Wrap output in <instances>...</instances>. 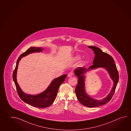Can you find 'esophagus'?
Instances as JSON below:
<instances>
[{"label":"esophagus","instance_id":"34e87169","mask_svg":"<svg viewBox=\"0 0 131 131\" xmlns=\"http://www.w3.org/2000/svg\"><path fill=\"white\" fill-rule=\"evenodd\" d=\"M68 75L69 77H71L72 75H73V73H72V72H70V73H69L68 74Z\"/></svg>","mask_w":131,"mask_h":131}]
</instances>
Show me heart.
Wrapping results in <instances>:
<instances>
[{"instance_id":"1","label":"heart","mask_w":131,"mask_h":131,"mask_svg":"<svg viewBox=\"0 0 131 131\" xmlns=\"http://www.w3.org/2000/svg\"><path fill=\"white\" fill-rule=\"evenodd\" d=\"M75 60V61H78L80 59V56L79 55H77L76 56H75V58H74Z\"/></svg>"}]
</instances>
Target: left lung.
<instances>
[{
	"label": "left lung",
	"mask_w": 131,
	"mask_h": 131,
	"mask_svg": "<svg viewBox=\"0 0 131 131\" xmlns=\"http://www.w3.org/2000/svg\"><path fill=\"white\" fill-rule=\"evenodd\" d=\"M88 47L94 51L95 54L93 65L88 69L84 67H79L75 70V75L78 78V84L75 87V92L78 100L81 104L87 107H96L105 104L111 100L115 92L118 81L119 74L114 63V60L112 56L108 53L103 52L100 48L96 47L88 46ZM100 67H104L107 70L114 83L112 90L108 95L105 99L99 101L91 98L85 93V77L83 75L90 70Z\"/></svg>",
	"instance_id": "obj_1"
}]
</instances>
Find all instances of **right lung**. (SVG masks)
Wrapping results in <instances>:
<instances>
[{
    "label": "right lung",
    "instance_id": "1",
    "mask_svg": "<svg viewBox=\"0 0 131 131\" xmlns=\"http://www.w3.org/2000/svg\"><path fill=\"white\" fill-rule=\"evenodd\" d=\"M43 49L41 47H31L25 52L22 53L17 60L16 67L13 74V78L16 86L17 91L20 99L27 104L40 108L49 107L53 103L56 98L59 87L61 83H63L65 79L67 77V75H62L58 78H55L45 91L36 95H30L24 93L17 83L16 75L19 61L20 60L21 57L26 56L29 53L34 52H40Z\"/></svg>",
    "mask_w": 131,
    "mask_h": 131
}]
</instances>
